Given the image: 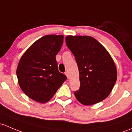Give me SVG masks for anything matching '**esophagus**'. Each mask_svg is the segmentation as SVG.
I'll return each mask as SVG.
<instances>
[{
    "mask_svg": "<svg viewBox=\"0 0 132 132\" xmlns=\"http://www.w3.org/2000/svg\"><path fill=\"white\" fill-rule=\"evenodd\" d=\"M65 75H66V77H67L68 78H70V74H69L68 72V71L65 72Z\"/></svg>",
    "mask_w": 132,
    "mask_h": 132,
    "instance_id": "obj_1",
    "label": "esophagus"
}]
</instances>
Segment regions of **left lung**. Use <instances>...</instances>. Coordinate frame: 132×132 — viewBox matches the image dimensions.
I'll use <instances>...</instances> for the list:
<instances>
[{
  "label": "left lung",
  "mask_w": 132,
  "mask_h": 132,
  "mask_svg": "<svg viewBox=\"0 0 132 132\" xmlns=\"http://www.w3.org/2000/svg\"><path fill=\"white\" fill-rule=\"evenodd\" d=\"M66 44L78 67L80 87L75 92L78 101L90 106L108 97L117 80V70L106 48L90 36L68 35Z\"/></svg>",
  "instance_id": "8db88e82"
}]
</instances>
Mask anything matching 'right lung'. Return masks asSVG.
Masks as SVG:
<instances>
[{
    "label": "right lung",
    "mask_w": 132,
    "mask_h": 132,
    "mask_svg": "<svg viewBox=\"0 0 132 132\" xmlns=\"http://www.w3.org/2000/svg\"><path fill=\"white\" fill-rule=\"evenodd\" d=\"M63 35L41 37L25 51L18 64L16 75L21 89L40 103L52 98L67 79L58 71L55 55L63 44Z\"/></svg>",
    "instance_id": "obj_1"
}]
</instances>
